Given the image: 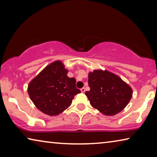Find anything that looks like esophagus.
I'll return each instance as SVG.
<instances>
[{
    "label": "esophagus",
    "mask_w": 157,
    "mask_h": 157,
    "mask_svg": "<svg viewBox=\"0 0 157 157\" xmlns=\"http://www.w3.org/2000/svg\"><path fill=\"white\" fill-rule=\"evenodd\" d=\"M85 91H86V89H85V88H82L81 89V91H82V93H84L85 92Z\"/></svg>",
    "instance_id": "esophagus-1"
}]
</instances>
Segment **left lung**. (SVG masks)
Segmentation results:
<instances>
[{
  "mask_svg": "<svg viewBox=\"0 0 157 157\" xmlns=\"http://www.w3.org/2000/svg\"><path fill=\"white\" fill-rule=\"evenodd\" d=\"M90 91L86 95L93 107L106 116H114L126 107L132 97V89L120 77L107 71L89 73Z\"/></svg>",
  "mask_w": 157,
  "mask_h": 157,
  "instance_id": "left-lung-1",
  "label": "left lung"
}]
</instances>
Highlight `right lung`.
<instances>
[{
  "label": "right lung",
  "instance_id": "add662e5",
  "mask_svg": "<svg viewBox=\"0 0 157 157\" xmlns=\"http://www.w3.org/2000/svg\"><path fill=\"white\" fill-rule=\"evenodd\" d=\"M67 73L63 63L55 61L29 83V96L44 113L59 115L70 107L74 96L81 93L76 88L75 79L68 78Z\"/></svg>",
  "mask_w": 157,
  "mask_h": 157
}]
</instances>
